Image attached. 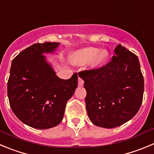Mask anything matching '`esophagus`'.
Instances as JSON below:
<instances>
[{
  "mask_svg": "<svg viewBox=\"0 0 154 154\" xmlns=\"http://www.w3.org/2000/svg\"><path fill=\"white\" fill-rule=\"evenodd\" d=\"M83 85H84V81H83L81 78L79 77V86H83Z\"/></svg>",
  "mask_w": 154,
  "mask_h": 154,
  "instance_id": "obj_1",
  "label": "esophagus"
}]
</instances>
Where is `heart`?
Segmentation results:
<instances>
[{
  "label": "heart",
  "mask_w": 154,
  "mask_h": 154,
  "mask_svg": "<svg viewBox=\"0 0 154 154\" xmlns=\"http://www.w3.org/2000/svg\"><path fill=\"white\" fill-rule=\"evenodd\" d=\"M109 52L106 48L98 50L94 47H87L73 51L69 56L70 63L76 66H83L89 62L91 69L103 66L109 59Z\"/></svg>",
  "instance_id": "b5f03b06"
}]
</instances>
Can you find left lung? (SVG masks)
<instances>
[{
    "label": "left lung",
    "mask_w": 154,
    "mask_h": 154,
    "mask_svg": "<svg viewBox=\"0 0 154 154\" xmlns=\"http://www.w3.org/2000/svg\"><path fill=\"white\" fill-rule=\"evenodd\" d=\"M87 91L86 109L92 123L112 128L138 112L144 94V77L135 54L119 45L106 66L80 72Z\"/></svg>",
    "instance_id": "left-lung-1"
}]
</instances>
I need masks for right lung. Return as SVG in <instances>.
Here are the masks:
<instances>
[{
	"mask_svg": "<svg viewBox=\"0 0 154 154\" xmlns=\"http://www.w3.org/2000/svg\"><path fill=\"white\" fill-rule=\"evenodd\" d=\"M60 43L34 44L13 60L7 96L16 116L38 129L56 126L63 118L66 104L78 86V75L60 79L44 54H54Z\"/></svg>",
	"mask_w": 154,
	"mask_h": 154,
	"instance_id": "right-lung-1",
	"label": "right lung"
}]
</instances>
